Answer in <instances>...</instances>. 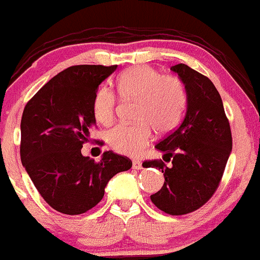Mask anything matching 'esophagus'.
<instances>
[{"label": "esophagus", "mask_w": 260, "mask_h": 260, "mask_svg": "<svg viewBox=\"0 0 260 260\" xmlns=\"http://www.w3.org/2000/svg\"><path fill=\"white\" fill-rule=\"evenodd\" d=\"M132 169H135V170L142 169V161L133 160V162H132Z\"/></svg>", "instance_id": "1"}]
</instances>
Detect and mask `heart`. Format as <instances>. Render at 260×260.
<instances>
[{"instance_id":"b5f03b06","label":"heart","mask_w":260,"mask_h":260,"mask_svg":"<svg viewBox=\"0 0 260 260\" xmlns=\"http://www.w3.org/2000/svg\"><path fill=\"white\" fill-rule=\"evenodd\" d=\"M119 96L136 100L133 123H121L108 132L107 141L116 152L137 155L150 143L153 129L173 131L180 122L186 106V92L175 76L160 75L150 67H135L123 71L117 81ZM99 123L108 125L116 115V96L108 87L96 92L92 104Z\"/></svg>"}]
</instances>
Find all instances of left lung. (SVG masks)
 <instances>
[{"label": "left lung", "instance_id": "8db88e82", "mask_svg": "<svg viewBox=\"0 0 260 260\" xmlns=\"http://www.w3.org/2000/svg\"><path fill=\"white\" fill-rule=\"evenodd\" d=\"M186 92L184 121L155 145L161 160L145 161L144 168L164 173V185L150 200L172 216L190 213L206 204L218 187L230 154L232 135L223 104L212 81L185 64L170 68Z\"/></svg>", "mask_w": 260, "mask_h": 260}]
</instances>
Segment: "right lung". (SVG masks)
<instances>
[{
	"label": "right lung",
	"instance_id": "1",
	"mask_svg": "<svg viewBox=\"0 0 260 260\" xmlns=\"http://www.w3.org/2000/svg\"><path fill=\"white\" fill-rule=\"evenodd\" d=\"M117 65H75L62 70L25 105L21 121V160L34 186L54 210L80 215L95 207L107 182L132 168L111 152L96 162L81 154L95 127L93 98Z\"/></svg>",
	"mask_w": 260,
	"mask_h": 260
}]
</instances>
